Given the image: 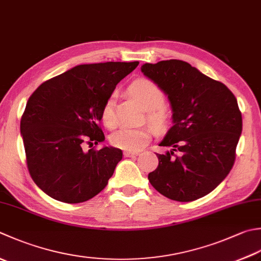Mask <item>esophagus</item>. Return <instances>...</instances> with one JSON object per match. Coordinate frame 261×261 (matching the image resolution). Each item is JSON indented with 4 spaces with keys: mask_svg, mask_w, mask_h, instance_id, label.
I'll return each mask as SVG.
<instances>
[{
    "mask_svg": "<svg viewBox=\"0 0 261 261\" xmlns=\"http://www.w3.org/2000/svg\"><path fill=\"white\" fill-rule=\"evenodd\" d=\"M138 154H139L138 151H129V150L123 151L124 157H136V156H138Z\"/></svg>",
    "mask_w": 261,
    "mask_h": 261,
    "instance_id": "1",
    "label": "esophagus"
}]
</instances>
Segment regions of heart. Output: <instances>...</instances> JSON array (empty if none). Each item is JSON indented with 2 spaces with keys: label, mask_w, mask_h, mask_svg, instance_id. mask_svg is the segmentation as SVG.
<instances>
[{
  "label": "heart",
  "mask_w": 261,
  "mask_h": 261,
  "mask_svg": "<svg viewBox=\"0 0 261 261\" xmlns=\"http://www.w3.org/2000/svg\"><path fill=\"white\" fill-rule=\"evenodd\" d=\"M127 90L138 103L147 110V117L149 122L155 126H163L166 123L168 115L164 107L165 95L160 87L150 80L139 79L134 81ZM114 106L115 95H111L105 100L101 109V119L104 124L109 127L114 126L116 123ZM151 136L152 130L149 126H121L110 136V142L121 149L137 151L150 141Z\"/></svg>",
  "instance_id": "obj_1"
}]
</instances>
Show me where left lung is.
Segmentation results:
<instances>
[{
	"label": "left lung",
	"instance_id": "8db88e82",
	"mask_svg": "<svg viewBox=\"0 0 261 261\" xmlns=\"http://www.w3.org/2000/svg\"><path fill=\"white\" fill-rule=\"evenodd\" d=\"M141 71L165 91L173 110V126L160 144L172 150L156 154L158 166L148 180L172 200H197L212 192L236 162L242 132L236 96L181 60L146 63Z\"/></svg>",
	"mask_w": 261,
	"mask_h": 261
}]
</instances>
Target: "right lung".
<instances>
[{
  "label": "right lung",
  "mask_w": 261,
  "mask_h": 261,
  "mask_svg": "<svg viewBox=\"0 0 261 261\" xmlns=\"http://www.w3.org/2000/svg\"><path fill=\"white\" fill-rule=\"evenodd\" d=\"M139 62L76 65L44 81L29 97L20 122L29 174L55 200L79 203L103 190L122 160L113 147L83 150L105 139L101 109Z\"/></svg>",
  "instance_id": "1"
}]
</instances>
